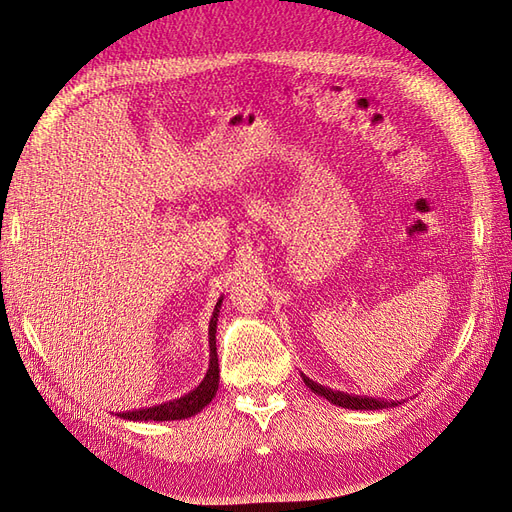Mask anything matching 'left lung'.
I'll return each mask as SVG.
<instances>
[{
    "mask_svg": "<svg viewBox=\"0 0 512 512\" xmlns=\"http://www.w3.org/2000/svg\"><path fill=\"white\" fill-rule=\"evenodd\" d=\"M303 382L307 389H312V393L329 399L333 406H342L348 410H384V408H395L399 406L401 401H391V399H376V397H367V395H352V393H344V391H333L329 386H322L318 382H314L312 378H307L305 374H301Z\"/></svg>",
    "mask_w": 512,
    "mask_h": 512,
    "instance_id": "8db88e82",
    "label": "left lung"
}]
</instances>
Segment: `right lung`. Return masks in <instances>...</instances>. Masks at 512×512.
<instances>
[{"label":"right lung","instance_id":"right-lung-1","mask_svg":"<svg viewBox=\"0 0 512 512\" xmlns=\"http://www.w3.org/2000/svg\"><path fill=\"white\" fill-rule=\"evenodd\" d=\"M224 297L218 299L213 309V316L209 320V369L205 378L200 380L198 386L190 393H185L177 399L162 401L158 406H149V408H138V410H128V412H119V418H126V421H183V418H190L198 414L207 404H211V399L218 393V384H220V363H218V348H215V331H218V316H220V307H222Z\"/></svg>","mask_w":512,"mask_h":512}]
</instances>
